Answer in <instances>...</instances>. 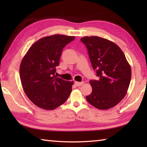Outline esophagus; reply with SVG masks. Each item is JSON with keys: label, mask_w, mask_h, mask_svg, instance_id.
<instances>
[{"label": "esophagus", "mask_w": 147, "mask_h": 147, "mask_svg": "<svg viewBox=\"0 0 147 147\" xmlns=\"http://www.w3.org/2000/svg\"><path fill=\"white\" fill-rule=\"evenodd\" d=\"M74 84L76 86H80L82 85H83L84 84V82H74Z\"/></svg>", "instance_id": "obj_1"}]
</instances>
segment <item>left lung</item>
<instances>
[{"mask_svg": "<svg viewBox=\"0 0 147 147\" xmlns=\"http://www.w3.org/2000/svg\"><path fill=\"white\" fill-rule=\"evenodd\" d=\"M80 41L86 45L92 67L99 78L89 81L93 90L86 100L99 109L112 108L128 91L131 76L130 65L121 49L108 39L91 36Z\"/></svg>", "mask_w": 147, "mask_h": 147, "instance_id": "left-lung-1", "label": "left lung"}]
</instances>
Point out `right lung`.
Wrapping results in <instances>:
<instances>
[{"label":"right lung","instance_id":"right-lung-1","mask_svg":"<svg viewBox=\"0 0 147 147\" xmlns=\"http://www.w3.org/2000/svg\"><path fill=\"white\" fill-rule=\"evenodd\" d=\"M75 37L53 35L39 39L24 56L20 65V78L26 96L35 105L52 110L70 95L73 82L55 76L63 49Z\"/></svg>","mask_w":147,"mask_h":147}]
</instances>
